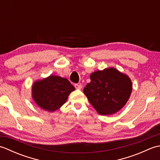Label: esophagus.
<instances>
[{
  "label": "esophagus",
  "mask_w": 160,
  "mask_h": 160,
  "mask_svg": "<svg viewBox=\"0 0 160 160\" xmlns=\"http://www.w3.org/2000/svg\"><path fill=\"white\" fill-rule=\"evenodd\" d=\"M74 86H75V88H76V89H82V85H81L80 84H76Z\"/></svg>",
  "instance_id": "obj_1"
}]
</instances>
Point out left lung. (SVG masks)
<instances>
[{"label":"left lung","mask_w":160,"mask_h":160,"mask_svg":"<svg viewBox=\"0 0 160 160\" xmlns=\"http://www.w3.org/2000/svg\"><path fill=\"white\" fill-rule=\"evenodd\" d=\"M90 79L83 91L98 113L113 114L127 102L132 82L127 75L115 68H108L95 71L91 74Z\"/></svg>","instance_id":"obj_1"}]
</instances>
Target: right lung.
Listing matches in <instances>:
<instances>
[{"label":"right lung","instance_id":"right-lung-1","mask_svg":"<svg viewBox=\"0 0 160 160\" xmlns=\"http://www.w3.org/2000/svg\"><path fill=\"white\" fill-rule=\"evenodd\" d=\"M75 87L66 78L50 76L33 84L32 97L42 109L55 111L65 103Z\"/></svg>","mask_w":160,"mask_h":160}]
</instances>
